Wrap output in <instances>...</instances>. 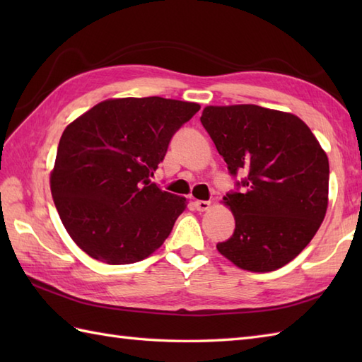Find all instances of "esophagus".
Instances as JSON below:
<instances>
[{
    "mask_svg": "<svg viewBox=\"0 0 362 362\" xmlns=\"http://www.w3.org/2000/svg\"><path fill=\"white\" fill-rule=\"evenodd\" d=\"M194 206H196L197 211H209L211 204L206 202V201H196V202H194Z\"/></svg>",
    "mask_w": 362,
    "mask_h": 362,
    "instance_id": "1",
    "label": "esophagus"
}]
</instances>
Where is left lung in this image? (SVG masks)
<instances>
[{"label": "left lung", "mask_w": 362, "mask_h": 362, "mask_svg": "<svg viewBox=\"0 0 362 362\" xmlns=\"http://www.w3.org/2000/svg\"><path fill=\"white\" fill-rule=\"evenodd\" d=\"M202 124L243 193L222 199L235 233L216 249L235 266L271 272L316 235L328 206V157L311 129L288 112L253 104L206 105Z\"/></svg>", "instance_id": "obj_1"}]
</instances>
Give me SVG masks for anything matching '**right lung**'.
<instances>
[{"mask_svg":"<svg viewBox=\"0 0 362 362\" xmlns=\"http://www.w3.org/2000/svg\"><path fill=\"white\" fill-rule=\"evenodd\" d=\"M199 109L160 96L113 98L65 127L51 194L68 235L91 258L130 264L165 243L188 201L151 177L175 130Z\"/></svg>","mask_w":362,"mask_h":362,"instance_id":"right-lung-1","label":"right lung"}]
</instances>
